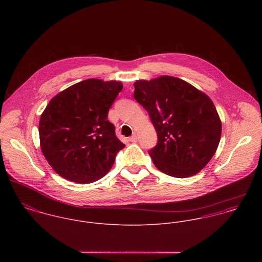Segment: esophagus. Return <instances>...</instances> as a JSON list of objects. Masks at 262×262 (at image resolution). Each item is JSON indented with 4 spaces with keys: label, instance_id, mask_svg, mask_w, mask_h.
Returning a JSON list of instances; mask_svg holds the SVG:
<instances>
[{
    "label": "esophagus",
    "instance_id": "esophagus-1",
    "mask_svg": "<svg viewBox=\"0 0 262 262\" xmlns=\"http://www.w3.org/2000/svg\"><path fill=\"white\" fill-rule=\"evenodd\" d=\"M130 142H137V134L134 133L130 138H129Z\"/></svg>",
    "mask_w": 262,
    "mask_h": 262
}]
</instances>
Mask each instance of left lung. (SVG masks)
Listing matches in <instances>:
<instances>
[{
  "mask_svg": "<svg viewBox=\"0 0 262 262\" xmlns=\"http://www.w3.org/2000/svg\"><path fill=\"white\" fill-rule=\"evenodd\" d=\"M134 98L148 112L158 136L149 150L161 172L179 179L199 173L218 148L222 123L212 100L179 77L134 82Z\"/></svg>",
  "mask_w": 262,
  "mask_h": 262,
  "instance_id": "left-lung-1",
  "label": "left lung"
}]
</instances>
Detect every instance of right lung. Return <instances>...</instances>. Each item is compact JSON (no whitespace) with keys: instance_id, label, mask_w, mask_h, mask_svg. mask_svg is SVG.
Here are the masks:
<instances>
[{"instance_id":"1","label":"right lung","mask_w":262,"mask_h":262,"mask_svg":"<svg viewBox=\"0 0 262 262\" xmlns=\"http://www.w3.org/2000/svg\"><path fill=\"white\" fill-rule=\"evenodd\" d=\"M123 83L89 78L54 96L39 121L41 151L53 170L76 184H91L112 168L125 147L108 112Z\"/></svg>"}]
</instances>
